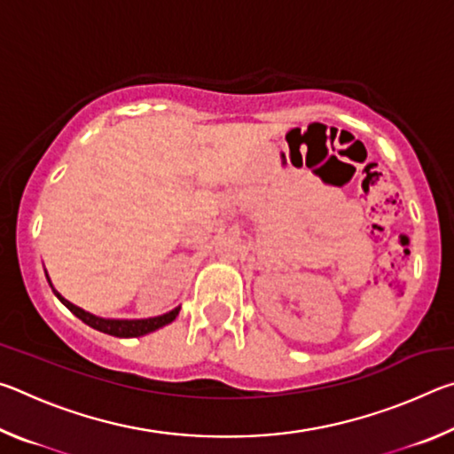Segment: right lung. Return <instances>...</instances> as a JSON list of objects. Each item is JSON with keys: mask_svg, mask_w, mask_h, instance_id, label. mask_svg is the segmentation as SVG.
<instances>
[{"mask_svg": "<svg viewBox=\"0 0 454 454\" xmlns=\"http://www.w3.org/2000/svg\"><path fill=\"white\" fill-rule=\"evenodd\" d=\"M45 276H48V274H45ZM48 282H50V286H51L50 276H48ZM51 290H53V286H51ZM53 294L59 298V302L64 304L67 310L74 312L75 317H78L82 322H86L88 326L99 330V333L118 336V338H134V336H144V334H148V333H153V330H158V328H162L166 325H170V322L176 317H178V312H180V306H178V309L166 312V314H162V317H153V318H142V320L99 318V317H96V314H90V312H86L83 309H80V306H75L70 301H66V298L61 296L58 290H53Z\"/></svg>", "mask_w": 454, "mask_h": 454, "instance_id": "right-lung-1", "label": "right lung"}]
</instances>
